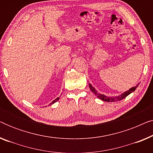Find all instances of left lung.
<instances>
[{
  "instance_id": "left-lung-1",
  "label": "left lung",
  "mask_w": 153,
  "mask_h": 153,
  "mask_svg": "<svg viewBox=\"0 0 153 153\" xmlns=\"http://www.w3.org/2000/svg\"><path fill=\"white\" fill-rule=\"evenodd\" d=\"M139 84H137L134 87L131 88L130 89L128 90V91H127L126 92H125V93H122L120 95L114 96V97H108V96L104 95H103V94L99 93L97 91H96L95 88H94L93 85L91 84V83H89V87H90V89H91V91L93 92V93L95 94L96 96H97V98H99V99L102 100V101L108 102H112L120 101V100L125 99V98L127 96H128L129 94H131V93H132V92H134L136 89H137V88L138 87Z\"/></svg>"
}]
</instances>
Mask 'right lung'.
Returning <instances> with one entry per match:
<instances>
[{"label":"right lung","mask_w":153,"mask_h":153,"mask_svg":"<svg viewBox=\"0 0 153 153\" xmlns=\"http://www.w3.org/2000/svg\"><path fill=\"white\" fill-rule=\"evenodd\" d=\"M60 99V98L59 97H57V98H56V99L55 100H53V102H51V103H50V104H54V103H55V102H57L58 101V100H59ZM50 104H49V105H50Z\"/></svg>","instance_id":"add662e5"}]
</instances>
